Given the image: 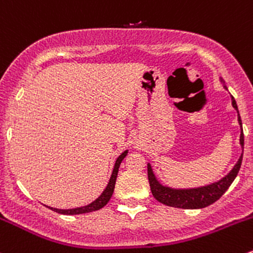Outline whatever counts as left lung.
I'll return each mask as SVG.
<instances>
[{
    "instance_id": "obj_1",
    "label": "left lung",
    "mask_w": 253,
    "mask_h": 253,
    "mask_svg": "<svg viewBox=\"0 0 253 253\" xmlns=\"http://www.w3.org/2000/svg\"><path fill=\"white\" fill-rule=\"evenodd\" d=\"M232 98V106L237 109V104L235 102L234 97ZM239 123L241 126V135H240V144L244 147V132H242V122L239 114ZM242 162V155L240 156L239 161L234 166V169L229 172V174L220 179L216 183L209 184V186L201 187V188H193V189H172L169 187H164L157 182L156 177H155L154 172L150 165H147V178H149L150 188H151L152 196L159 201L160 203L165 204L169 207H174V208H182V209H199L206 208V207L211 206L215 203L225 192L227 191L234 179L236 178L239 169L241 167Z\"/></svg>"
}]
</instances>
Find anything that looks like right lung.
Returning a JSON list of instances; mask_svg holds the SVG:
<instances>
[{"instance_id":"add662e5","label":"right lung","mask_w":253,"mask_h":253,"mask_svg":"<svg viewBox=\"0 0 253 253\" xmlns=\"http://www.w3.org/2000/svg\"><path fill=\"white\" fill-rule=\"evenodd\" d=\"M127 151H124L121 156L117 159L116 165H114V169L113 172H112V177L109 179L108 184H107L106 189L103 191V193L98 197L94 202H92L91 204L86 207H82V208H76V209H67V211H61V209H55V208H50L51 211L59 212V214H64V215H76V214H84V212H91L94 211H99V209L103 208L107 203L109 202L111 199L112 194L114 192V186H116V181H117V176H118V169L119 166H121L122 161L124 160V157L126 156Z\"/></svg>"}]
</instances>
